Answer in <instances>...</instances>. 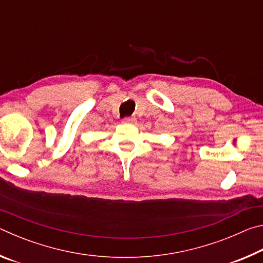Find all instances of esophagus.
Here are the masks:
<instances>
[{
    "instance_id": "esophagus-1",
    "label": "esophagus",
    "mask_w": 263,
    "mask_h": 263,
    "mask_svg": "<svg viewBox=\"0 0 263 263\" xmlns=\"http://www.w3.org/2000/svg\"><path fill=\"white\" fill-rule=\"evenodd\" d=\"M136 122H137V118L135 117H127L123 119L124 124H136Z\"/></svg>"
}]
</instances>
